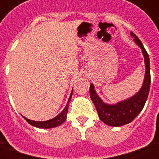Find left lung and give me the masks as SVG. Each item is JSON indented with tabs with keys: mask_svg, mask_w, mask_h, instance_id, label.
Segmentation results:
<instances>
[{
	"mask_svg": "<svg viewBox=\"0 0 159 159\" xmlns=\"http://www.w3.org/2000/svg\"><path fill=\"white\" fill-rule=\"evenodd\" d=\"M131 36L134 38V40L135 43L142 50V53L145 59V65H146V74H145L144 83L140 91L133 97L116 105H107L104 103L100 100V97L98 96L93 84L91 83L90 85V97L96 107L100 119L109 126H123L124 124L132 122L143 109L150 90L151 75L149 56L140 40L133 32H131Z\"/></svg>",
	"mask_w": 159,
	"mask_h": 159,
	"instance_id": "obj_1",
	"label": "left lung"
}]
</instances>
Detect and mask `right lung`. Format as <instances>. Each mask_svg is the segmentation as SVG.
<instances>
[{
	"label": "right lung",
	"mask_w": 159,
	"mask_h": 159,
	"mask_svg": "<svg viewBox=\"0 0 159 159\" xmlns=\"http://www.w3.org/2000/svg\"><path fill=\"white\" fill-rule=\"evenodd\" d=\"M71 95H72V92L70 93V96L67 105L65 107V109L60 112V113L55 117L52 119L48 120V121H44V122H38V121H32V120H30L28 118L25 117V119L28 122V123L32 125V126L37 127V128H41V129H50V128H54V127H58L59 125H61L66 120V117H67V112H68V107H69L70 100L71 99Z\"/></svg>",
	"instance_id": "1"
}]
</instances>
